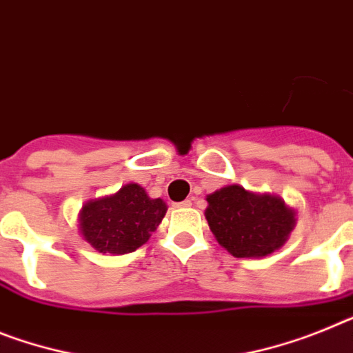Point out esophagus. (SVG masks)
Segmentation results:
<instances>
[{
	"instance_id": "esophagus-1",
	"label": "esophagus",
	"mask_w": 353,
	"mask_h": 353,
	"mask_svg": "<svg viewBox=\"0 0 353 353\" xmlns=\"http://www.w3.org/2000/svg\"><path fill=\"white\" fill-rule=\"evenodd\" d=\"M191 205H192V200H185V201H182V203H179L176 207H191Z\"/></svg>"
}]
</instances>
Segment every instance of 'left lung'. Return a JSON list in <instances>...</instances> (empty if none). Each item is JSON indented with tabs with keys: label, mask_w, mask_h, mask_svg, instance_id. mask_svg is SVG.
<instances>
[{
	"label": "left lung",
	"mask_w": 353,
	"mask_h": 353,
	"mask_svg": "<svg viewBox=\"0 0 353 353\" xmlns=\"http://www.w3.org/2000/svg\"><path fill=\"white\" fill-rule=\"evenodd\" d=\"M205 219L216 241L239 259L266 257L280 250L296 225V210L279 194L246 191L232 183L207 194Z\"/></svg>",
	"instance_id": "1"
}]
</instances>
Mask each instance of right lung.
<instances>
[{"label":"right lung","instance_id":"1","mask_svg":"<svg viewBox=\"0 0 353 353\" xmlns=\"http://www.w3.org/2000/svg\"><path fill=\"white\" fill-rule=\"evenodd\" d=\"M168 205L150 198L146 189L130 182L114 194L83 203L78 232L99 254L125 255L143 246L161 225Z\"/></svg>","mask_w":353,"mask_h":353}]
</instances>
